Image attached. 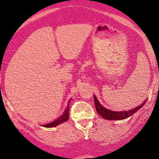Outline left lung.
Instances as JSON below:
<instances>
[{"label":"left lung","mask_w":159,"mask_h":159,"mask_svg":"<svg viewBox=\"0 0 159 159\" xmlns=\"http://www.w3.org/2000/svg\"><path fill=\"white\" fill-rule=\"evenodd\" d=\"M94 101H95V106L96 108V111L100 116L103 117V119H108V120H121V119H127L128 117L131 116L134 113L144 106V104L146 101H145L140 106H138V107L133 108V109L129 111H114L109 109L103 107L101 103H99L98 100L95 95H94Z\"/></svg>","instance_id":"obj_1"}]
</instances>
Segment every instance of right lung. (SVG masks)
I'll use <instances>...</instances> for the list:
<instances>
[{
    "label": "right lung",
    "mask_w": 159,
    "mask_h": 159,
    "mask_svg": "<svg viewBox=\"0 0 159 159\" xmlns=\"http://www.w3.org/2000/svg\"><path fill=\"white\" fill-rule=\"evenodd\" d=\"M70 100L69 101L68 104H67V106H66V108L65 109L64 112L63 113V114L61 115V116L60 117H58V118L56 119V120H54L53 121H52V122H51V123L46 124V125H43L42 127H48V128L54 127H56V126H58V125H60V124H61L63 122H64V121H66L67 120H68L69 118V102H70Z\"/></svg>",
    "instance_id": "1"
}]
</instances>
